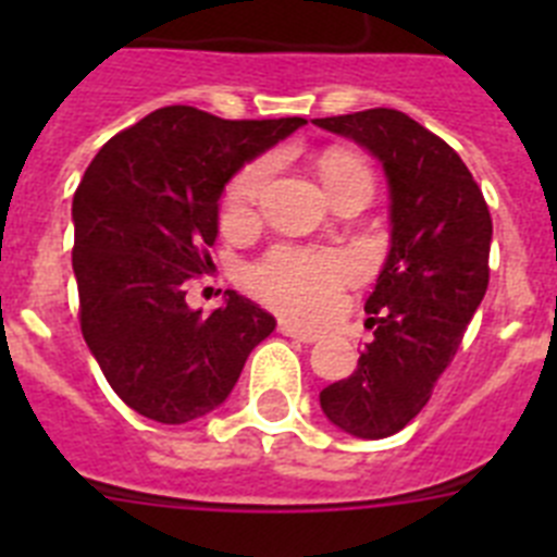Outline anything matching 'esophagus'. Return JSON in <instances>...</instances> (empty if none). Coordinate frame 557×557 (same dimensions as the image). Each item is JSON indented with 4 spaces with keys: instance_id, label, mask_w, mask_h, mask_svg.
Segmentation results:
<instances>
[{
    "instance_id": "obj_1",
    "label": "esophagus",
    "mask_w": 557,
    "mask_h": 557,
    "mask_svg": "<svg viewBox=\"0 0 557 557\" xmlns=\"http://www.w3.org/2000/svg\"><path fill=\"white\" fill-rule=\"evenodd\" d=\"M278 332H282L284 337L298 339V343H318V337H321V334H318V332H309V329L295 326V323H289V321L278 323Z\"/></svg>"
}]
</instances>
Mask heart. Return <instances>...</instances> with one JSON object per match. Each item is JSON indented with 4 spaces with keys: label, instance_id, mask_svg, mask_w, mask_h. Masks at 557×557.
<instances>
[{
    "label": "heart",
    "instance_id": "obj_1",
    "mask_svg": "<svg viewBox=\"0 0 557 557\" xmlns=\"http://www.w3.org/2000/svg\"><path fill=\"white\" fill-rule=\"evenodd\" d=\"M314 166H318V175H321V184L329 198L337 195L339 189H346V186H366L371 191V170L357 152L332 147V150L318 156ZM264 181H268V164L264 161L245 166L228 189L225 218H245L259 200V195H262ZM348 278H351V264H348L346 256L287 248V245L270 250L262 262H256L248 270V287L264 304L289 314V318H301V321L326 318L334 304H337V293L346 287Z\"/></svg>",
    "mask_w": 557,
    "mask_h": 557
}]
</instances>
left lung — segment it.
Returning <instances> with one entry per match:
<instances>
[{"mask_svg": "<svg viewBox=\"0 0 557 557\" xmlns=\"http://www.w3.org/2000/svg\"><path fill=\"white\" fill-rule=\"evenodd\" d=\"M366 147L391 191V250L368 295L373 339L357 371L321 391L337 430L379 441L430 401L488 289V206L469 166L435 133L393 108L312 120Z\"/></svg>", "mask_w": 557, "mask_h": 557, "instance_id": "left-lung-1", "label": "left lung"}]
</instances>
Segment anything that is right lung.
Listing matches in <instances>:
<instances>
[{"label": "right lung", "instance_id": "add662e5", "mask_svg": "<svg viewBox=\"0 0 557 557\" xmlns=\"http://www.w3.org/2000/svg\"><path fill=\"white\" fill-rule=\"evenodd\" d=\"M307 120L152 111L102 145L72 200L81 329L108 385L139 416L189 424L218 410L275 318L225 289L211 314L186 282L209 273L220 198L236 172Z\"/></svg>", "mask_w": 557, "mask_h": 557}]
</instances>
